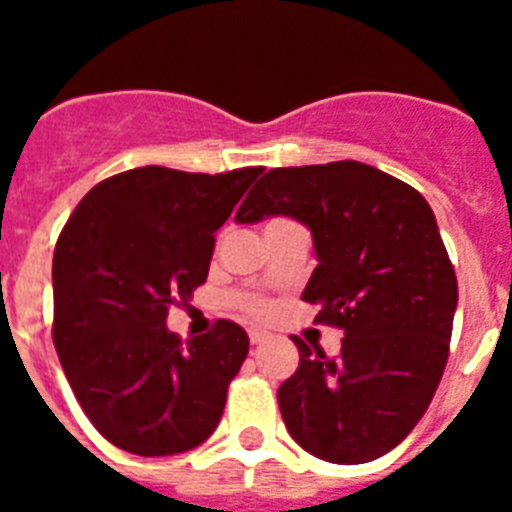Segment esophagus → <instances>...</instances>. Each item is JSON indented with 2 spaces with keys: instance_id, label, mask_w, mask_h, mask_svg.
Returning <instances> with one entry per match:
<instances>
[{
  "instance_id": "34e87169",
  "label": "esophagus",
  "mask_w": 512,
  "mask_h": 512,
  "mask_svg": "<svg viewBox=\"0 0 512 512\" xmlns=\"http://www.w3.org/2000/svg\"><path fill=\"white\" fill-rule=\"evenodd\" d=\"M248 338H251L253 346H261V343L266 341V333H261V330H251V333H248Z\"/></svg>"
}]
</instances>
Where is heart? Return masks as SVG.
<instances>
[{"label":"heart","mask_w":512,"mask_h":512,"mask_svg":"<svg viewBox=\"0 0 512 512\" xmlns=\"http://www.w3.org/2000/svg\"><path fill=\"white\" fill-rule=\"evenodd\" d=\"M238 305L246 307L248 312H251L253 318H266L271 312V307L266 305L264 300H253V297H238Z\"/></svg>","instance_id":"b5f03b06"}]
</instances>
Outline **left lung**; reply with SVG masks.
<instances>
[{"instance_id":"obj_1","label":"left lung","mask_w":512,"mask_h":512,"mask_svg":"<svg viewBox=\"0 0 512 512\" xmlns=\"http://www.w3.org/2000/svg\"><path fill=\"white\" fill-rule=\"evenodd\" d=\"M271 215L312 233L318 266L302 300L343 330L336 359L292 338L284 425L318 459H379L423 418L449 359L459 289L436 215L418 189L359 161L266 171L235 220Z\"/></svg>"}]
</instances>
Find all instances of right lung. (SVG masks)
Returning a JSON list of instances; mask_svg holds the SVG:
<instances>
[{
    "instance_id": "right-lung-1",
    "label": "right lung",
    "mask_w": 512,
    "mask_h": 512,
    "mask_svg": "<svg viewBox=\"0 0 512 512\" xmlns=\"http://www.w3.org/2000/svg\"><path fill=\"white\" fill-rule=\"evenodd\" d=\"M261 166L187 174L140 166L99 182L53 253V343L92 425L117 449L171 456L212 436L248 354L241 325L182 338L171 305L205 284L223 228Z\"/></svg>"
}]
</instances>
